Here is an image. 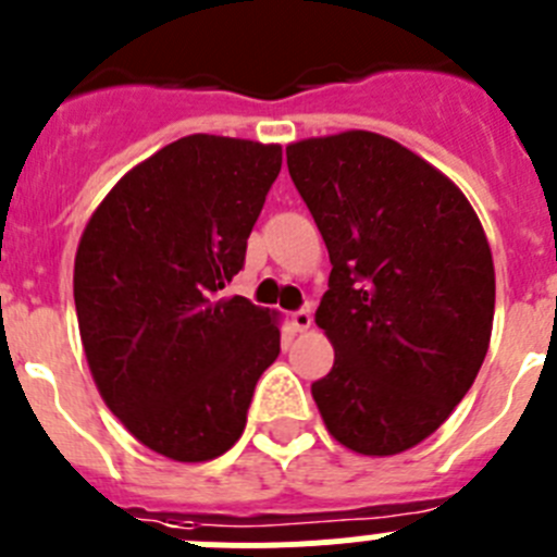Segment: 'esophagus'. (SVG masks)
<instances>
[{"label": "esophagus", "instance_id": "34e87169", "mask_svg": "<svg viewBox=\"0 0 557 557\" xmlns=\"http://www.w3.org/2000/svg\"><path fill=\"white\" fill-rule=\"evenodd\" d=\"M290 324H294L296 332L310 330V324H313V313H310V308L294 310V313H290Z\"/></svg>", "mask_w": 557, "mask_h": 557}]
</instances>
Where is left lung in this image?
Instances as JSON below:
<instances>
[{
	"mask_svg": "<svg viewBox=\"0 0 557 557\" xmlns=\"http://www.w3.org/2000/svg\"><path fill=\"white\" fill-rule=\"evenodd\" d=\"M330 249L315 324L335 362L313 398L337 443L393 456L423 443L475 382L490 349L495 267L454 181L371 132L285 148Z\"/></svg>",
	"mask_w": 557,
	"mask_h": 557,
	"instance_id": "1",
	"label": "left lung"
}]
</instances>
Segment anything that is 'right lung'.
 I'll use <instances>...</instances> for the list:
<instances>
[{
  "label": "right lung",
  "mask_w": 557,
  "mask_h": 557,
  "mask_svg": "<svg viewBox=\"0 0 557 557\" xmlns=\"http://www.w3.org/2000/svg\"><path fill=\"white\" fill-rule=\"evenodd\" d=\"M280 164V145L191 134L123 175L82 233L87 366L107 407L168 459L231 450L280 355L272 313L225 296Z\"/></svg>",
  "instance_id": "obj_1"
}]
</instances>
